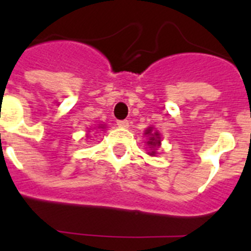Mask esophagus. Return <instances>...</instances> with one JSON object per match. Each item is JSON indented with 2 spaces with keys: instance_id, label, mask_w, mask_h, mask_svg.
<instances>
[{
  "instance_id": "1",
  "label": "esophagus",
  "mask_w": 251,
  "mask_h": 251,
  "mask_svg": "<svg viewBox=\"0 0 251 251\" xmlns=\"http://www.w3.org/2000/svg\"><path fill=\"white\" fill-rule=\"evenodd\" d=\"M117 124H118L121 128H128L129 127V121H127V119H124V121H118L117 122Z\"/></svg>"
}]
</instances>
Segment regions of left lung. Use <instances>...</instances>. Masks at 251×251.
Instances as JSON below:
<instances>
[{
	"mask_svg": "<svg viewBox=\"0 0 251 251\" xmlns=\"http://www.w3.org/2000/svg\"><path fill=\"white\" fill-rule=\"evenodd\" d=\"M152 130H153L152 127L147 128L145 134H148V136H150V139H148L147 145L151 146L150 148H152V151L150 152V154L151 156H154V154H156V150H154V148H158L159 146H161V137H159V133L157 132V130L156 132H152Z\"/></svg>",
	"mask_w": 251,
	"mask_h": 251,
	"instance_id": "obj_1",
	"label": "left lung"
}]
</instances>
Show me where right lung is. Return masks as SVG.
I'll return each mask as SVG.
<instances>
[{
    "label": "right lung",
    "mask_w": 251,
    "mask_h": 251,
    "mask_svg": "<svg viewBox=\"0 0 251 251\" xmlns=\"http://www.w3.org/2000/svg\"><path fill=\"white\" fill-rule=\"evenodd\" d=\"M99 128H103V126H99Z\"/></svg>",
    "instance_id": "add662e5"
}]
</instances>
